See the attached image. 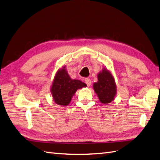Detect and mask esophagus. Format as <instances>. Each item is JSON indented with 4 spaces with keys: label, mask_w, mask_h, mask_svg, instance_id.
<instances>
[{
    "label": "esophagus",
    "mask_w": 160,
    "mask_h": 160,
    "mask_svg": "<svg viewBox=\"0 0 160 160\" xmlns=\"http://www.w3.org/2000/svg\"><path fill=\"white\" fill-rule=\"evenodd\" d=\"M85 83L87 84V85H88V87L91 86V81L89 79H88V78L85 79Z\"/></svg>",
    "instance_id": "obj_1"
}]
</instances>
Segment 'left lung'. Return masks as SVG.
Wrapping results in <instances>:
<instances>
[{
    "label": "left lung",
    "instance_id": "1",
    "mask_svg": "<svg viewBox=\"0 0 160 160\" xmlns=\"http://www.w3.org/2000/svg\"><path fill=\"white\" fill-rule=\"evenodd\" d=\"M98 82L93 83V88L99 101L103 104L111 103L117 93V87L112 73L103 68L98 74Z\"/></svg>",
    "mask_w": 160,
    "mask_h": 160
}]
</instances>
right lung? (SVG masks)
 I'll return each mask as SVG.
<instances>
[{
  "label": "right lung",
  "mask_w": 160,
  "mask_h": 160,
  "mask_svg": "<svg viewBox=\"0 0 160 160\" xmlns=\"http://www.w3.org/2000/svg\"><path fill=\"white\" fill-rule=\"evenodd\" d=\"M65 67L63 66L57 71L51 88L55 103L63 107L70 103L77 89L87 87V85L80 80L72 79Z\"/></svg>",
  "instance_id": "obj_1"
}]
</instances>
